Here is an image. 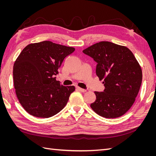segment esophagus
Segmentation results:
<instances>
[{
  "mask_svg": "<svg viewBox=\"0 0 156 156\" xmlns=\"http://www.w3.org/2000/svg\"><path fill=\"white\" fill-rule=\"evenodd\" d=\"M77 90H79V91H81V92H86L87 90L85 89H83V88H80V87H77Z\"/></svg>",
  "mask_w": 156,
  "mask_h": 156,
  "instance_id": "34e87169",
  "label": "esophagus"
}]
</instances>
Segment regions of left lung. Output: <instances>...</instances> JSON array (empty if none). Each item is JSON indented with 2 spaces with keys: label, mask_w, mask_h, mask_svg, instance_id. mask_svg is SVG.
I'll list each match as a JSON object with an SVG mask.
<instances>
[{
  "label": "left lung",
  "mask_w": 156,
  "mask_h": 156,
  "mask_svg": "<svg viewBox=\"0 0 156 156\" xmlns=\"http://www.w3.org/2000/svg\"><path fill=\"white\" fill-rule=\"evenodd\" d=\"M98 63L96 75L104 80L103 92H94L96 100L90 107L101 116L115 119L133 105L142 83L140 66L125 46L100 41L83 51Z\"/></svg>",
  "instance_id": "8db88e82"
}]
</instances>
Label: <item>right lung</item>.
I'll list each match as a JSON object with an SVG mask.
<instances>
[{"label":"right lung","mask_w":156,"mask_h":156,"mask_svg":"<svg viewBox=\"0 0 156 156\" xmlns=\"http://www.w3.org/2000/svg\"><path fill=\"white\" fill-rule=\"evenodd\" d=\"M74 48L44 41L27 45L13 68V84L20 104L32 116L49 118L67 104L74 86L64 87L56 81L64 59Z\"/></svg>","instance_id":"right-lung-1"}]
</instances>
